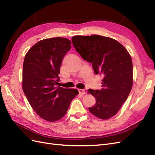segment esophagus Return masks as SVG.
Listing matches in <instances>:
<instances>
[{
  "label": "esophagus",
  "instance_id": "1",
  "mask_svg": "<svg viewBox=\"0 0 155 155\" xmlns=\"http://www.w3.org/2000/svg\"><path fill=\"white\" fill-rule=\"evenodd\" d=\"M79 93L81 95H84L85 94V91L83 90V89H79Z\"/></svg>",
  "mask_w": 155,
  "mask_h": 155
}]
</instances>
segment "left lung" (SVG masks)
Here are the masks:
<instances>
[{
  "instance_id": "8db88e82",
  "label": "left lung",
  "mask_w": 155,
  "mask_h": 155,
  "mask_svg": "<svg viewBox=\"0 0 155 155\" xmlns=\"http://www.w3.org/2000/svg\"><path fill=\"white\" fill-rule=\"evenodd\" d=\"M72 41L82 58L92 63L95 74L104 76L101 90L88 91L96 100L88 110L98 118L109 119L119 111L132 88L130 55L122 45L110 37L76 35Z\"/></svg>"
}]
</instances>
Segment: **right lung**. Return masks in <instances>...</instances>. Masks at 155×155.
Returning <instances> with one entry per match:
<instances>
[{
    "label": "right lung",
    "mask_w": 155,
    "mask_h": 155,
    "mask_svg": "<svg viewBox=\"0 0 155 155\" xmlns=\"http://www.w3.org/2000/svg\"><path fill=\"white\" fill-rule=\"evenodd\" d=\"M64 37L45 39L26 53L22 70V89L33 109L43 119L53 122L66 114L78 94L76 88L57 87L63 58L71 48Z\"/></svg>",
    "instance_id": "obj_1"
}]
</instances>
